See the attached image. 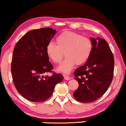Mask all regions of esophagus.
Wrapping results in <instances>:
<instances>
[{"instance_id":"1","label":"esophagus","mask_w":126,"mask_h":126,"mask_svg":"<svg viewBox=\"0 0 126 126\" xmlns=\"http://www.w3.org/2000/svg\"><path fill=\"white\" fill-rule=\"evenodd\" d=\"M63 76H64V79L66 80H69L71 79L70 77L69 76L66 75H63Z\"/></svg>"}]
</instances>
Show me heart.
<instances>
[{
  "label": "heart",
  "mask_w": 126,
  "mask_h": 126,
  "mask_svg": "<svg viewBox=\"0 0 126 126\" xmlns=\"http://www.w3.org/2000/svg\"><path fill=\"white\" fill-rule=\"evenodd\" d=\"M57 45L49 43L46 46V53L54 63H60L63 56H66L62 63L57 68L59 72L68 73L76 64L84 63L90 56L92 49V42L87 37L78 33L66 31L56 39Z\"/></svg>",
  "instance_id": "obj_1"
}]
</instances>
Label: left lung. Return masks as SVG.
Returning a JSON list of instances; mask_svg holds the SVG:
<instances>
[{"label":"left lung","instance_id":"1","mask_svg":"<svg viewBox=\"0 0 126 126\" xmlns=\"http://www.w3.org/2000/svg\"><path fill=\"white\" fill-rule=\"evenodd\" d=\"M92 49L83 66L75 72L79 87L73 97L78 101L90 103L101 97L111 84L114 60L110 48L103 39L90 37Z\"/></svg>","mask_w":126,"mask_h":126}]
</instances>
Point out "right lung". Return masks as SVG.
Segmentation results:
<instances>
[{
    "instance_id": "1",
    "label": "right lung",
    "mask_w": 126,
    "mask_h": 126,
    "mask_svg": "<svg viewBox=\"0 0 126 126\" xmlns=\"http://www.w3.org/2000/svg\"><path fill=\"white\" fill-rule=\"evenodd\" d=\"M56 33L51 28L29 32L18 41L12 56L11 72L17 92L28 100L42 102L52 95L56 84L62 82V74L52 72L46 46Z\"/></svg>"
}]
</instances>
